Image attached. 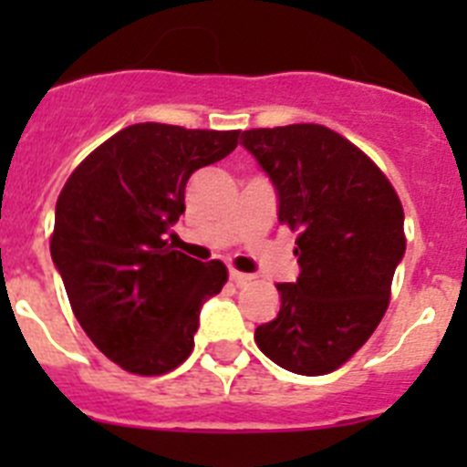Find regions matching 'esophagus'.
Returning <instances> with one entry per match:
<instances>
[{
  "instance_id": "obj_1",
  "label": "esophagus",
  "mask_w": 467,
  "mask_h": 467,
  "mask_svg": "<svg viewBox=\"0 0 467 467\" xmlns=\"http://www.w3.org/2000/svg\"><path fill=\"white\" fill-rule=\"evenodd\" d=\"M229 278L234 280V283H236V285H245V283H250V280H253L254 275L243 274V271H236V269H231V271H229Z\"/></svg>"
}]
</instances>
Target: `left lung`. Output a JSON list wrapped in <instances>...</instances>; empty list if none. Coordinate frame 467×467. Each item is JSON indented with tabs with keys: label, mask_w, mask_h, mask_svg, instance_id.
Instances as JSON below:
<instances>
[{
	"label": "left lung",
	"mask_w": 467,
	"mask_h": 467,
	"mask_svg": "<svg viewBox=\"0 0 467 467\" xmlns=\"http://www.w3.org/2000/svg\"><path fill=\"white\" fill-rule=\"evenodd\" d=\"M278 193V222L296 231L299 278L278 283L280 311L254 329L264 356L320 377L365 344L404 257V210L365 151L317 123L241 135Z\"/></svg>",
	"instance_id": "1"
}]
</instances>
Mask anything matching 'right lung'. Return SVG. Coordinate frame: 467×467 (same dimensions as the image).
Instances as JSON below:
<instances>
[{
    "mask_svg": "<svg viewBox=\"0 0 467 467\" xmlns=\"http://www.w3.org/2000/svg\"><path fill=\"white\" fill-rule=\"evenodd\" d=\"M241 130L135 123L90 151L56 203L51 257L88 339L121 369L159 377L193 348L198 313L226 266L172 250V224L198 168L236 150Z\"/></svg>",
    "mask_w": 467,
    "mask_h": 467,
    "instance_id": "right-lung-1",
    "label": "right lung"
}]
</instances>
